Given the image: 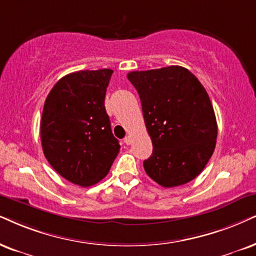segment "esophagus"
Listing matches in <instances>:
<instances>
[{"mask_svg": "<svg viewBox=\"0 0 256 256\" xmlns=\"http://www.w3.org/2000/svg\"><path fill=\"white\" fill-rule=\"evenodd\" d=\"M124 143H125L126 145H130V144L132 143V138H131V136H126L125 139H124Z\"/></svg>", "mask_w": 256, "mask_h": 256, "instance_id": "1", "label": "esophagus"}]
</instances>
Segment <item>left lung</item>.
I'll return each mask as SVG.
<instances>
[{"label": "left lung", "instance_id": "8db88e82", "mask_svg": "<svg viewBox=\"0 0 256 256\" xmlns=\"http://www.w3.org/2000/svg\"><path fill=\"white\" fill-rule=\"evenodd\" d=\"M137 90L150 136L148 176L164 188L183 186L202 172L215 150L218 122L200 80L180 66L128 74Z\"/></svg>", "mask_w": 256, "mask_h": 256}]
</instances>
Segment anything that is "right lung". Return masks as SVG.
<instances>
[{
  "instance_id": "right-lung-1",
  "label": "right lung",
  "mask_w": 256,
  "mask_h": 256,
  "mask_svg": "<svg viewBox=\"0 0 256 256\" xmlns=\"http://www.w3.org/2000/svg\"><path fill=\"white\" fill-rule=\"evenodd\" d=\"M112 73L104 68L67 74L44 102L40 124L44 157L64 178L80 186L104 178L120 150L104 105Z\"/></svg>"
}]
</instances>
